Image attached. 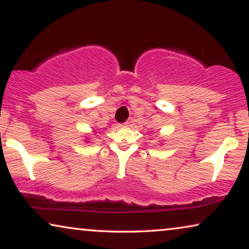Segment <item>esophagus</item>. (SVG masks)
<instances>
[{
    "instance_id": "obj_1",
    "label": "esophagus",
    "mask_w": 249,
    "mask_h": 249,
    "mask_svg": "<svg viewBox=\"0 0 249 249\" xmlns=\"http://www.w3.org/2000/svg\"><path fill=\"white\" fill-rule=\"evenodd\" d=\"M119 126H124V127H126V126H128V123H125V124H123V125H119Z\"/></svg>"
}]
</instances>
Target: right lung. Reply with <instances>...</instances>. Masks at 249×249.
<instances>
[{
    "mask_svg": "<svg viewBox=\"0 0 249 249\" xmlns=\"http://www.w3.org/2000/svg\"><path fill=\"white\" fill-rule=\"evenodd\" d=\"M93 132H95V131H93Z\"/></svg>",
    "mask_w": 249,
    "mask_h": 249,
    "instance_id": "right-lung-1",
    "label": "right lung"
}]
</instances>
